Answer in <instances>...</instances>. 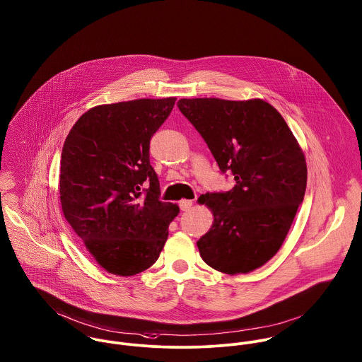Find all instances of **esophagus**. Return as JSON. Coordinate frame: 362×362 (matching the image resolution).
Listing matches in <instances>:
<instances>
[{
  "instance_id": "34e87169",
  "label": "esophagus",
  "mask_w": 362,
  "mask_h": 362,
  "mask_svg": "<svg viewBox=\"0 0 362 362\" xmlns=\"http://www.w3.org/2000/svg\"><path fill=\"white\" fill-rule=\"evenodd\" d=\"M192 206H193V202L192 200H180L179 202V207H180V210L182 211H189L190 209H192Z\"/></svg>"
}]
</instances>
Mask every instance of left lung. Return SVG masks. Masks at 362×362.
I'll return each mask as SVG.
<instances>
[{"label":"left lung","instance_id":"1","mask_svg":"<svg viewBox=\"0 0 362 362\" xmlns=\"http://www.w3.org/2000/svg\"><path fill=\"white\" fill-rule=\"evenodd\" d=\"M177 107L235 180L229 192L199 199L214 216L197 242L200 256L225 274L253 272L279 252L303 202V152L283 116L262 99H180Z\"/></svg>","mask_w":362,"mask_h":362}]
</instances>
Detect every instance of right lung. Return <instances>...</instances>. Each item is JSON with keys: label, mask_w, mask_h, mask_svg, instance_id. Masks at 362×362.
I'll return each mask as SVG.
<instances>
[{"label": "right lung", "mask_w": 362, "mask_h": 362, "mask_svg": "<svg viewBox=\"0 0 362 362\" xmlns=\"http://www.w3.org/2000/svg\"><path fill=\"white\" fill-rule=\"evenodd\" d=\"M176 98L136 99L89 109L62 152L60 200L64 217L96 263L110 274L151 267L179 207L159 200L149 141Z\"/></svg>", "instance_id": "1"}]
</instances>
